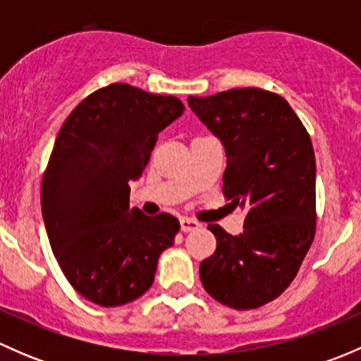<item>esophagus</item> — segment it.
I'll return each mask as SVG.
<instances>
[{
	"label": "esophagus",
	"mask_w": 361,
	"mask_h": 361,
	"mask_svg": "<svg viewBox=\"0 0 361 361\" xmlns=\"http://www.w3.org/2000/svg\"><path fill=\"white\" fill-rule=\"evenodd\" d=\"M180 225H181V231H183V232L197 231V228L201 227V224H199V221L192 220V218H188V216L180 218Z\"/></svg>",
	"instance_id": "34e87169"
}]
</instances>
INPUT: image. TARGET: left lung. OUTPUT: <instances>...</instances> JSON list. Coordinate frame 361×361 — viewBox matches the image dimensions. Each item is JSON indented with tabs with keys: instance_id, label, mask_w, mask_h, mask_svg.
I'll return each instance as SVG.
<instances>
[{
	"instance_id": "left-lung-1",
	"label": "left lung",
	"mask_w": 361,
	"mask_h": 361,
	"mask_svg": "<svg viewBox=\"0 0 361 361\" xmlns=\"http://www.w3.org/2000/svg\"><path fill=\"white\" fill-rule=\"evenodd\" d=\"M227 154L224 195L245 211V231L207 225L216 250L201 262L207 293L232 309H257L297 276L316 234V162L311 137L286 99L264 89L188 97Z\"/></svg>"
}]
</instances>
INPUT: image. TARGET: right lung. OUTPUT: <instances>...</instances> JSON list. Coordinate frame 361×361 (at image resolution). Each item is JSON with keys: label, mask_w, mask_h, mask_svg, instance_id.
<instances>
[{"label": "right lung", "mask_w": 361, "mask_h": 361, "mask_svg": "<svg viewBox=\"0 0 361 361\" xmlns=\"http://www.w3.org/2000/svg\"><path fill=\"white\" fill-rule=\"evenodd\" d=\"M178 97L111 83L87 96L57 134L42 181L50 246L69 285L103 307L129 304L154 283L180 221L129 209L157 136L181 116Z\"/></svg>", "instance_id": "right-lung-1"}]
</instances>
